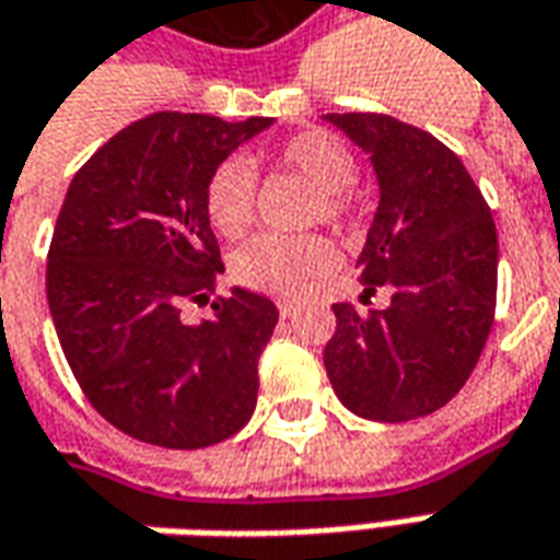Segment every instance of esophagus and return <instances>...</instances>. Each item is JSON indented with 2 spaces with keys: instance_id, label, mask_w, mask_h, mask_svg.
<instances>
[{
  "instance_id": "34e87169",
  "label": "esophagus",
  "mask_w": 560,
  "mask_h": 560,
  "mask_svg": "<svg viewBox=\"0 0 560 560\" xmlns=\"http://www.w3.org/2000/svg\"><path fill=\"white\" fill-rule=\"evenodd\" d=\"M277 311H280L283 317H289V314L295 311V305H292V302H287V299H280V302H277Z\"/></svg>"
}]
</instances>
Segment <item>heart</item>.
<instances>
[{"mask_svg": "<svg viewBox=\"0 0 560 560\" xmlns=\"http://www.w3.org/2000/svg\"><path fill=\"white\" fill-rule=\"evenodd\" d=\"M277 163L314 187L311 221L345 228L358 215L351 184L358 178V160L339 135L307 129L277 148ZM206 219L224 240H240L255 224V168L243 156H231L212 168L202 190ZM336 268V249L324 236L261 234L246 243L231 261V273L243 287L292 299L305 292L317 277Z\"/></svg>", "mask_w": 560, "mask_h": 560, "instance_id": "1", "label": "heart"}]
</instances>
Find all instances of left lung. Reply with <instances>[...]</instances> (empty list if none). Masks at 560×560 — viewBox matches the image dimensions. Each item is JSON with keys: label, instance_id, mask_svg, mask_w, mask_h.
<instances>
[{"label": "left lung", "instance_id": "8db88e82", "mask_svg": "<svg viewBox=\"0 0 560 560\" xmlns=\"http://www.w3.org/2000/svg\"><path fill=\"white\" fill-rule=\"evenodd\" d=\"M370 153L378 209L358 258L363 295L385 311L332 305L324 366L332 392L373 422L441 410L481 358L497 311L499 243L490 206L463 160L429 131L385 114H326Z\"/></svg>", "mask_w": 560, "mask_h": 560}]
</instances>
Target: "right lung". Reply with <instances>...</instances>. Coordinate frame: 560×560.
I'll list each match as a JSON object with an SVG mask.
<instances>
[{
    "label": "right lung",
    "mask_w": 560,
    "mask_h": 560,
    "mask_svg": "<svg viewBox=\"0 0 560 560\" xmlns=\"http://www.w3.org/2000/svg\"><path fill=\"white\" fill-rule=\"evenodd\" d=\"M271 122L144 116L70 182L48 249V311L79 388L135 441L200 450L253 416L277 305L234 287L209 320L184 324L182 302H209L224 271L206 182Z\"/></svg>",
    "instance_id": "right-lung-1"
}]
</instances>
